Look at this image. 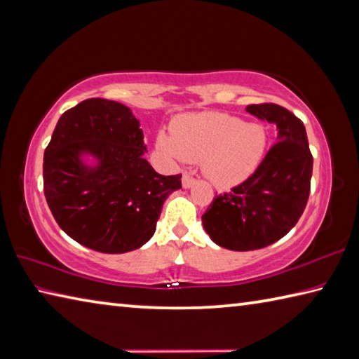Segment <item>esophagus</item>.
<instances>
[{"label": "esophagus", "instance_id": "esophagus-1", "mask_svg": "<svg viewBox=\"0 0 359 359\" xmlns=\"http://www.w3.org/2000/svg\"><path fill=\"white\" fill-rule=\"evenodd\" d=\"M195 182V178L192 177V175H189V173H184L182 175V186L184 187H191L192 184Z\"/></svg>", "mask_w": 359, "mask_h": 359}]
</instances>
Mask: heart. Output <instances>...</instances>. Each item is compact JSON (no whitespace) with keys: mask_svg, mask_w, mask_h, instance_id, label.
Returning a JSON list of instances; mask_svg holds the SVG:
<instances>
[{"mask_svg":"<svg viewBox=\"0 0 359 359\" xmlns=\"http://www.w3.org/2000/svg\"><path fill=\"white\" fill-rule=\"evenodd\" d=\"M158 145L173 159L201 162L209 181L228 187L247 178L259 164L266 133L238 117L203 112L180 118L173 125V137L161 134Z\"/></svg>","mask_w":359,"mask_h":359,"instance_id":"obj_1","label":"heart"}]
</instances>
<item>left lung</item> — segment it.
<instances>
[{
  "label": "left lung",
  "instance_id": "1",
  "mask_svg": "<svg viewBox=\"0 0 359 359\" xmlns=\"http://www.w3.org/2000/svg\"><path fill=\"white\" fill-rule=\"evenodd\" d=\"M247 111L275 121L278 140L245 181L214 197L201 215L209 238L233 252L259 250L286 236L305 211L313 175V154L299 117L273 103L250 104Z\"/></svg>",
  "mask_w": 359,
  "mask_h": 359
}]
</instances>
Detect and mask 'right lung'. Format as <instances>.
<instances>
[{
	"label": "right lung",
	"mask_w": 359,
	"mask_h": 359,
	"mask_svg": "<svg viewBox=\"0 0 359 359\" xmlns=\"http://www.w3.org/2000/svg\"><path fill=\"white\" fill-rule=\"evenodd\" d=\"M130 107L89 98L60 116L43 154V192L57 225L101 253L133 252L150 241L181 173L164 177L144 158V134ZM100 159L86 169L79 153Z\"/></svg>",
	"instance_id": "right-lung-1"
}]
</instances>
